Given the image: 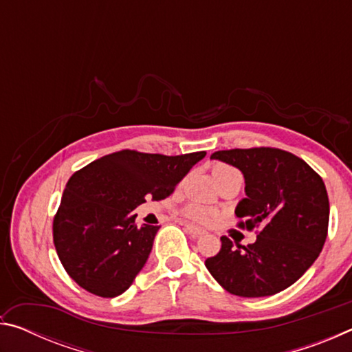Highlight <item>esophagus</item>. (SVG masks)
Returning a JSON list of instances; mask_svg holds the SVG:
<instances>
[{
    "label": "esophagus",
    "mask_w": 352,
    "mask_h": 352,
    "mask_svg": "<svg viewBox=\"0 0 352 352\" xmlns=\"http://www.w3.org/2000/svg\"><path fill=\"white\" fill-rule=\"evenodd\" d=\"M186 231H188V234H190L192 237H200L206 233L204 228H200V226H195V225H190V223L186 225Z\"/></svg>",
    "instance_id": "obj_1"
}]
</instances>
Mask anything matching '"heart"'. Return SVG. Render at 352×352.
Here are the masks:
<instances>
[{
    "mask_svg": "<svg viewBox=\"0 0 352 352\" xmlns=\"http://www.w3.org/2000/svg\"><path fill=\"white\" fill-rule=\"evenodd\" d=\"M230 169H233V168H230V166H226V164H217L216 168H214V174H217V172H222V170H230ZM189 212L195 220H206L208 216H210V211L200 205H190Z\"/></svg>",
    "mask_w": 352,
    "mask_h": 352,
    "instance_id": "1",
    "label": "heart"
}]
</instances>
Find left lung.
Returning a JSON list of instances; mask_svg holds the SVG:
<instances>
[{
	"label": "left lung",
	"instance_id": "left-lung-1",
	"mask_svg": "<svg viewBox=\"0 0 352 352\" xmlns=\"http://www.w3.org/2000/svg\"><path fill=\"white\" fill-rule=\"evenodd\" d=\"M239 169L245 197L237 204L241 226H261L254 243L222 248L205 261L212 278L243 298L270 296L296 283L323 250L329 199L321 177L296 155L273 147L233 148L211 155Z\"/></svg>",
	"mask_w": 352,
	"mask_h": 352
}]
</instances>
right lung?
Returning <instances> with one entry per match:
<instances>
[{"label": "right lung", "mask_w": 352, "mask_h": 352, "mask_svg": "<svg viewBox=\"0 0 352 352\" xmlns=\"http://www.w3.org/2000/svg\"><path fill=\"white\" fill-rule=\"evenodd\" d=\"M206 152L177 157L121 151L69 178L52 225L58 259L74 281L115 298L133 284L160 226L135 223L146 197L166 199Z\"/></svg>", "instance_id": "right-lung-1"}]
</instances>
